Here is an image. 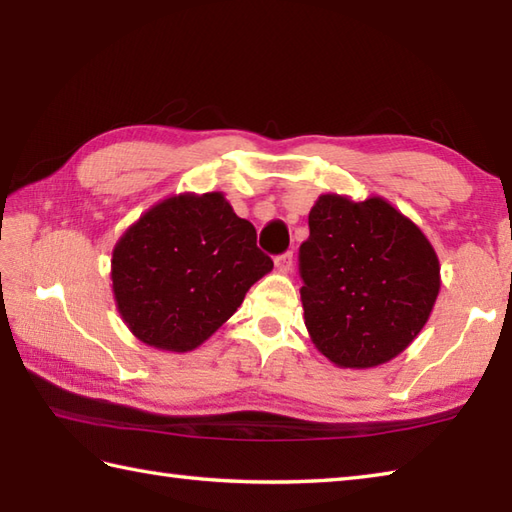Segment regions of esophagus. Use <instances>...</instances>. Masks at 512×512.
<instances>
[{
	"instance_id": "34e87169",
	"label": "esophagus",
	"mask_w": 512,
	"mask_h": 512,
	"mask_svg": "<svg viewBox=\"0 0 512 512\" xmlns=\"http://www.w3.org/2000/svg\"><path fill=\"white\" fill-rule=\"evenodd\" d=\"M275 266H277L279 273H284V275L292 273V266H295V259H292V253L279 255V257L275 259Z\"/></svg>"
}]
</instances>
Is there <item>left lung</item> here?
I'll return each mask as SVG.
<instances>
[{"instance_id": "8db88e82", "label": "left lung", "mask_w": 512, "mask_h": 512, "mask_svg": "<svg viewBox=\"0 0 512 512\" xmlns=\"http://www.w3.org/2000/svg\"><path fill=\"white\" fill-rule=\"evenodd\" d=\"M299 248L303 321L314 347L343 369H369L405 352L440 292L436 248L380 195L323 193Z\"/></svg>"}]
</instances>
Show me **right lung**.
<instances>
[{
    "label": "right lung",
    "mask_w": 512,
    "mask_h": 512,
    "mask_svg": "<svg viewBox=\"0 0 512 512\" xmlns=\"http://www.w3.org/2000/svg\"><path fill=\"white\" fill-rule=\"evenodd\" d=\"M273 270L255 226L222 191L176 193L156 202L112 250L116 310L138 341L191 352L242 306L248 288Z\"/></svg>",
    "instance_id": "1"
}]
</instances>
